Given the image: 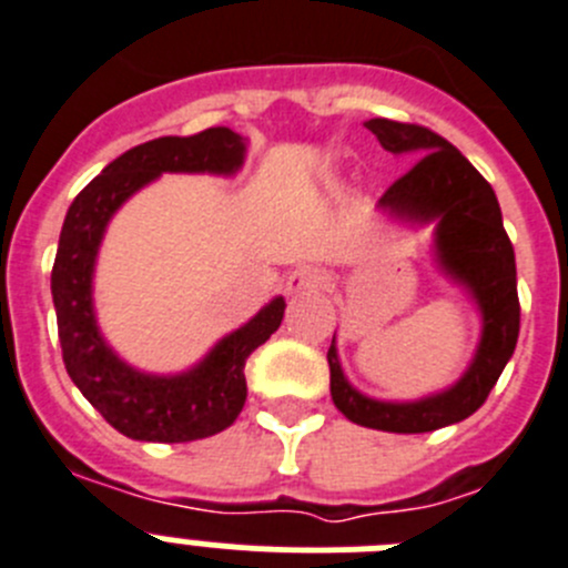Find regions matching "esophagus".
<instances>
[{
  "label": "esophagus",
  "instance_id": "1",
  "mask_svg": "<svg viewBox=\"0 0 568 568\" xmlns=\"http://www.w3.org/2000/svg\"><path fill=\"white\" fill-rule=\"evenodd\" d=\"M325 285H328V277H325V272L314 268V265H300V268H294L285 277V291L288 294H303V291L325 288Z\"/></svg>",
  "mask_w": 568,
  "mask_h": 568
}]
</instances>
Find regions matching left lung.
Masks as SVG:
<instances>
[{"label": "left lung", "mask_w": 568, "mask_h": 568, "mask_svg": "<svg viewBox=\"0 0 568 568\" xmlns=\"http://www.w3.org/2000/svg\"><path fill=\"white\" fill-rule=\"evenodd\" d=\"M365 126L393 155L418 158L416 166L379 197L376 209L410 229L433 226L436 268L467 291L481 314V336L467 371L453 385L398 402L373 398L347 382L334 334L328 347L331 398L347 422L371 430L430 433L473 416L513 359L520 328L515 252L493 186L456 146L416 124L371 119Z\"/></svg>", "instance_id": "1"}]
</instances>
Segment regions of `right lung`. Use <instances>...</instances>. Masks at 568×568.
I'll use <instances>...</instances> for the list:
<instances>
[{
    "instance_id": "1",
    "label": "right lung",
    "mask_w": 568,
    "mask_h": 568,
    "mask_svg": "<svg viewBox=\"0 0 568 568\" xmlns=\"http://www.w3.org/2000/svg\"><path fill=\"white\" fill-rule=\"evenodd\" d=\"M246 150V138L229 126L189 138H155L106 163L70 203L50 274L61 356L73 385L126 438L178 444L226 430L246 405V359L283 322L285 300L274 296L246 325L214 342L192 367L150 373L115 354L95 316V260L115 212L163 172L237 175Z\"/></svg>"
}]
</instances>
